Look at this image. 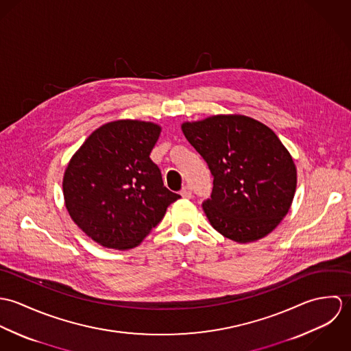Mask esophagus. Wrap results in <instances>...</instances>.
<instances>
[{"mask_svg":"<svg viewBox=\"0 0 351 351\" xmlns=\"http://www.w3.org/2000/svg\"><path fill=\"white\" fill-rule=\"evenodd\" d=\"M181 196L184 197V199H191L192 197V189L186 185V186H184L182 189H181Z\"/></svg>","mask_w":351,"mask_h":351,"instance_id":"34e87169","label":"esophagus"}]
</instances>
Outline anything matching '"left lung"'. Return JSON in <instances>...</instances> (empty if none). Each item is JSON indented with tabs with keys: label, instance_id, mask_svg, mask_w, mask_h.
<instances>
[{
	"label": "left lung",
	"instance_id": "left-lung-1",
	"mask_svg": "<svg viewBox=\"0 0 351 351\" xmlns=\"http://www.w3.org/2000/svg\"><path fill=\"white\" fill-rule=\"evenodd\" d=\"M181 128L213 176L210 197L202 202L210 226L238 243L270 234L288 213L298 182L278 136L242 114L210 116Z\"/></svg>",
	"mask_w": 351,
	"mask_h": 351
}]
</instances>
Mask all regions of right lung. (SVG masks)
I'll return each instance as SVG.
<instances>
[{
	"label": "right lung",
	"instance_id": "1",
	"mask_svg": "<svg viewBox=\"0 0 351 351\" xmlns=\"http://www.w3.org/2000/svg\"><path fill=\"white\" fill-rule=\"evenodd\" d=\"M160 127L117 120L97 128L70 159L63 196L73 221L114 250L136 247L181 196L162 181L150 152Z\"/></svg>",
	"mask_w": 351,
	"mask_h": 351
}]
</instances>
